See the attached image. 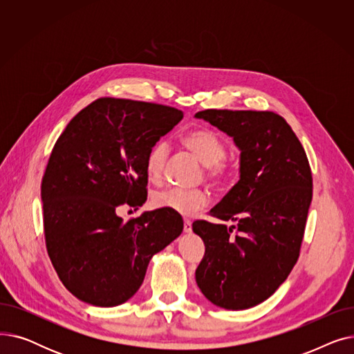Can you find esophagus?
Returning a JSON list of instances; mask_svg holds the SVG:
<instances>
[{
	"instance_id": "34e87169",
	"label": "esophagus",
	"mask_w": 354,
	"mask_h": 354,
	"mask_svg": "<svg viewBox=\"0 0 354 354\" xmlns=\"http://www.w3.org/2000/svg\"><path fill=\"white\" fill-rule=\"evenodd\" d=\"M183 231L191 232L192 231V222L189 219H183Z\"/></svg>"
}]
</instances>
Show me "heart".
<instances>
[{
  "label": "heart",
  "instance_id": "heart-1",
  "mask_svg": "<svg viewBox=\"0 0 354 354\" xmlns=\"http://www.w3.org/2000/svg\"><path fill=\"white\" fill-rule=\"evenodd\" d=\"M183 145L207 166V175L215 183H225L234 175V167L225 160L227 143L215 130L195 129L183 136ZM169 156V145L156 142L146 156V172L151 180H160ZM208 203V194L182 188H167L153 194L152 205L185 216L194 215Z\"/></svg>",
  "mask_w": 354,
  "mask_h": 354
}]
</instances>
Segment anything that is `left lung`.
Returning <instances> with one entry per match:
<instances>
[{
  "mask_svg": "<svg viewBox=\"0 0 354 354\" xmlns=\"http://www.w3.org/2000/svg\"><path fill=\"white\" fill-rule=\"evenodd\" d=\"M195 118L234 138L241 151L239 180L209 211L235 225L192 224L205 244L196 284L212 304L245 310L271 297L299 259L313 198L310 163L274 111L208 109Z\"/></svg>",
  "mask_w": 354,
  "mask_h": 354,
  "instance_id": "8db88e82",
  "label": "left lung"
}]
</instances>
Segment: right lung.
Returning a JSON list of instances; mask_svg holds the SVG:
<instances>
[{
    "label": "right lung",
    "instance_id": "add662e5",
    "mask_svg": "<svg viewBox=\"0 0 354 354\" xmlns=\"http://www.w3.org/2000/svg\"><path fill=\"white\" fill-rule=\"evenodd\" d=\"M183 118L171 106L100 97L55 142L41 182L46 247L79 300L115 307L143 283L151 258L183 230L179 214L147 211L123 221V205L147 198L146 156Z\"/></svg>",
    "mask_w": 354,
    "mask_h": 354
}]
</instances>
